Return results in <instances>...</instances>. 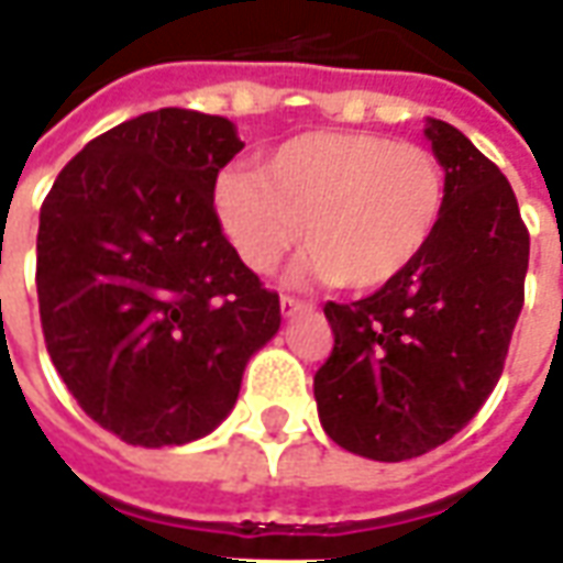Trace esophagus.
<instances>
[{
  "instance_id": "34e87169",
  "label": "esophagus",
  "mask_w": 563,
  "mask_h": 563,
  "mask_svg": "<svg viewBox=\"0 0 563 563\" xmlns=\"http://www.w3.org/2000/svg\"><path fill=\"white\" fill-rule=\"evenodd\" d=\"M310 308H313L310 301H301V298H295V295H283L280 298L283 317H295V313H301V310H310Z\"/></svg>"
}]
</instances>
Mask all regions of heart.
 Instances as JSON below:
<instances>
[{
    "instance_id": "obj_1",
    "label": "heart",
    "mask_w": 563,
    "mask_h": 563,
    "mask_svg": "<svg viewBox=\"0 0 563 563\" xmlns=\"http://www.w3.org/2000/svg\"><path fill=\"white\" fill-rule=\"evenodd\" d=\"M448 200L430 148L375 131H308L255 173H228L216 213L255 274H271L298 238L301 271L344 289H380L430 250Z\"/></svg>"
}]
</instances>
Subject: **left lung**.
I'll return each mask as SVG.
<instances>
[{
  "instance_id": "obj_1",
  "label": "left lung",
  "mask_w": 563,
  "mask_h": 563,
  "mask_svg": "<svg viewBox=\"0 0 563 563\" xmlns=\"http://www.w3.org/2000/svg\"><path fill=\"white\" fill-rule=\"evenodd\" d=\"M423 133L445 167L442 225L402 277L322 308L335 347L313 375L329 439L384 463L445 445L475 418L525 305L530 234L509 179L445 121Z\"/></svg>"
}]
</instances>
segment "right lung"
Instances as JSON below:
<instances>
[{
    "mask_svg": "<svg viewBox=\"0 0 563 563\" xmlns=\"http://www.w3.org/2000/svg\"><path fill=\"white\" fill-rule=\"evenodd\" d=\"M238 128L158 109L90 140L38 216L35 289L51 363L121 442L186 445L238 402L280 298L222 234L216 176Z\"/></svg>",
    "mask_w": 563,
    "mask_h": 563,
    "instance_id": "right-lung-1",
    "label": "right lung"
}]
</instances>
